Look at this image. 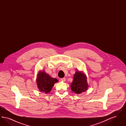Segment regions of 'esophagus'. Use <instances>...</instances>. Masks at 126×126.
Masks as SVG:
<instances>
[{
    "instance_id": "obj_1",
    "label": "esophagus",
    "mask_w": 126,
    "mask_h": 126,
    "mask_svg": "<svg viewBox=\"0 0 126 126\" xmlns=\"http://www.w3.org/2000/svg\"><path fill=\"white\" fill-rule=\"evenodd\" d=\"M60 80L61 81H63V82H65V81H66V78H61L60 79Z\"/></svg>"
}]
</instances>
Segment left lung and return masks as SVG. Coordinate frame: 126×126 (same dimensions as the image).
Returning a JSON list of instances; mask_svg holds the SVG:
<instances>
[{"label": "left lung", "mask_w": 126, "mask_h": 126, "mask_svg": "<svg viewBox=\"0 0 126 126\" xmlns=\"http://www.w3.org/2000/svg\"><path fill=\"white\" fill-rule=\"evenodd\" d=\"M87 78L84 73L77 71L71 85V89L76 94H79L85 92L88 88Z\"/></svg>", "instance_id": "8db88e82"}]
</instances>
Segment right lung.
I'll return each mask as SVG.
<instances>
[{
	"label": "right lung",
	"mask_w": 126,
	"mask_h": 126,
	"mask_svg": "<svg viewBox=\"0 0 126 126\" xmlns=\"http://www.w3.org/2000/svg\"><path fill=\"white\" fill-rule=\"evenodd\" d=\"M58 81L56 78H51L44 71H40L38 73L36 82L40 91L47 94L50 92L55 83Z\"/></svg>",
	"instance_id": "right-lung-1"
}]
</instances>
